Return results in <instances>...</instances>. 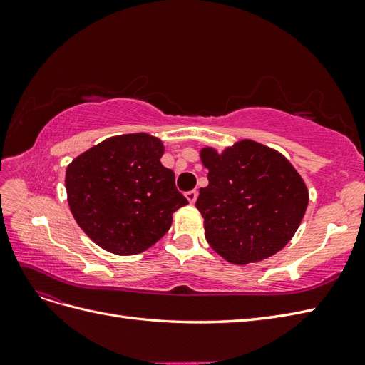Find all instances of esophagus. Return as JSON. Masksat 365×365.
I'll return each instance as SVG.
<instances>
[{
    "mask_svg": "<svg viewBox=\"0 0 365 365\" xmlns=\"http://www.w3.org/2000/svg\"><path fill=\"white\" fill-rule=\"evenodd\" d=\"M185 197H187V201H189L190 204H195L196 200H197V192H196V190L187 192V193H185Z\"/></svg>",
    "mask_w": 365,
    "mask_h": 365,
    "instance_id": "esophagus-1",
    "label": "esophagus"
}]
</instances>
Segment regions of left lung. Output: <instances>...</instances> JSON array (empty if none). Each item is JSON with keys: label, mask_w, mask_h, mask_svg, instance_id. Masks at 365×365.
<instances>
[{"label": "left lung", "mask_w": 365, "mask_h": 365, "mask_svg": "<svg viewBox=\"0 0 365 365\" xmlns=\"http://www.w3.org/2000/svg\"><path fill=\"white\" fill-rule=\"evenodd\" d=\"M208 185L196 208L205 239L230 263L260 262L279 252L300 227L309 202L303 178L280 152L242 140L201 150Z\"/></svg>", "instance_id": "8db88e82"}]
</instances>
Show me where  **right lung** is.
Listing matches in <instances>:
<instances>
[{"label": "right lung", "instance_id": "obj_1", "mask_svg": "<svg viewBox=\"0 0 365 365\" xmlns=\"http://www.w3.org/2000/svg\"><path fill=\"white\" fill-rule=\"evenodd\" d=\"M160 138L145 132L106 138L67 168L65 189L76 222L103 250L132 256L158 242L189 201L160 158Z\"/></svg>", "mask_w": 365, "mask_h": 365}]
</instances>
